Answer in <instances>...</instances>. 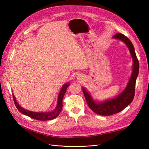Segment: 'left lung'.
Wrapping results in <instances>:
<instances>
[{
	"label": "left lung",
	"instance_id": "8db88e82",
	"mask_svg": "<svg viewBox=\"0 0 149 149\" xmlns=\"http://www.w3.org/2000/svg\"><path fill=\"white\" fill-rule=\"evenodd\" d=\"M113 37L120 39L127 46L134 61V66L132 74L127 87L120 95L114 99L98 104L93 100L89 93L83 88L85 99L90 109L95 113L103 116L111 115L118 113L132 103L135 96L136 80L139 72V61L136 56L134 47L131 41L126 36L121 33L116 34Z\"/></svg>",
	"mask_w": 149,
	"mask_h": 149
}]
</instances>
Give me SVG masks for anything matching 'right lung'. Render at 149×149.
<instances>
[{
  "label": "right lung",
  "instance_id": "add662e5",
  "mask_svg": "<svg viewBox=\"0 0 149 149\" xmlns=\"http://www.w3.org/2000/svg\"><path fill=\"white\" fill-rule=\"evenodd\" d=\"M69 86V84H65L62 87L61 91L58 95V102H57V106L56 108L55 109V110L52 112H43V113H38V112H31V111H28L25 110V109H23L21 107L18 103H17V101L15 100V97L13 94V100L14 104L15 105V107H17V109L20 112L24 114L31 118H33L37 120H40V121H47V120H53L54 118H56V117L58 116L59 113H60L62 107H63V104H62V100L63 98V97L65 94L67 88Z\"/></svg>",
  "mask_w": 149,
  "mask_h": 149
}]
</instances>
